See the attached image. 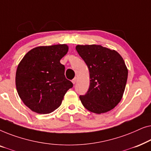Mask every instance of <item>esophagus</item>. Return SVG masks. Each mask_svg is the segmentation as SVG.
<instances>
[{
    "instance_id": "esophagus-1",
    "label": "esophagus",
    "mask_w": 151,
    "mask_h": 151,
    "mask_svg": "<svg viewBox=\"0 0 151 151\" xmlns=\"http://www.w3.org/2000/svg\"><path fill=\"white\" fill-rule=\"evenodd\" d=\"M76 82H77V78L76 77L73 80H72V82H73V84H76Z\"/></svg>"
}]
</instances>
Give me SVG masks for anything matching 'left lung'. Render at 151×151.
<instances>
[{
	"label": "left lung",
	"mask_w": 151,
	"mask_h": 151,
	"mask_svg": "<svg viewBox=\"0 0 151 151\" xmlns=\"http://www.w3.org/2000/svg\"><path fill=\"white\" fill-rule=\"evenodd\" d=\"M89 70L90 86L80 99L91 112L100 114L112 110L122 98L128 77L124 61L116 51L98 45L76 47Z\"/></svg>",
	"instance_id": "1"
}]
</instances>
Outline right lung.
Returning a JSON list of instances; mask_svg holds the SVG:
<instances>
[{
  "label": "right lung",
  "mask_w": 151,
  "mask_h": 151,
  "mask_svg": "<svg viewBox=\"0 0 151 151\" xmlns=\"http://www.w3.org/2000/svg\"><path fill=\"white\" fill-rule=\"evenodd\" d=\"M68 50L65 44L37 47L28 51L18 64L16 90L24 104L34 112H53L73 87L65 78V66L60 62Z\"/></svg>",
  "instance_id": "obj_1"
}]
</instances>
